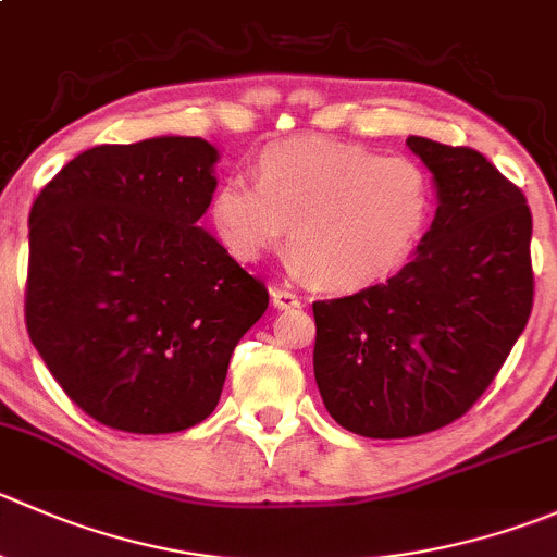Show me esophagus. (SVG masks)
Segmentation results:
<instances>
[{"mask_svg": "<svg viewBox=\"0 0 557 557\" xmlns=\"http://www.w3.org/2000/svg\"><path fill=\"white\" fill-rule=\"evenodd\" d=\"M269 294H272V305L277 307V310H294V307L301 305V299L290 288H277V285H274Z\"/></svg>", "mask_w": 557, "mask_h": 557, "instance_id": "esophagus-1", "label": "esophagus"}]
</instances>
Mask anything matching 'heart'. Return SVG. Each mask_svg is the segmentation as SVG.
Here are the masks:
<instances>
[{
    "instance_id": "1",
    "label": "heart",
    "mask_w": 557,
    "mask_h": 557,
    "mask_svg": "<svg viewBox=\"0 0 557 557\" xmlns=\"http://www.w3.org/2000/svg\"><path fill=\"white\" fill-rule=\"evenodd\" d=\"M428 214L430 187L419 165L329 138L272 144L258 160V182L231 174L212 196L214 228L231 256L258 261L290 225V267L326 290L392 277Z\"/></svg>"
}]
</instances>
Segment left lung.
Returning a JSON list of instances; mask_svg holds the SVG:
<instances>
[{
    "mask_svg": "<svg viewBox=\"0 0 557 557\" xmlns=\"http://www.w3.org/2000/svg\"><path fill=\"white\" fill-rule=\"evenodd\" d=\"M438 209L386 283L315 301V383L339 428L410 438L460 419L493 383L533 307L531 209L484 154L410 135Z\"/></svg>",
    "mask_w": 557,
    "mask_h": 557,
    "instance_id": "obj_1",
    "label": "left lung"
}]
</instances>
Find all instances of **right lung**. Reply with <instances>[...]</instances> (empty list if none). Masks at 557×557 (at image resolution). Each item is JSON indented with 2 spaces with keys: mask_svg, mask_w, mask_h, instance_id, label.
<instances>
[{
  "mask_svg": "<svg viewBox=\"0 0 557 557\" xmlns=\"http://www.w3.org/2000/svg\"><path fill=\"white\" fill-rule=\"evenodd\" d=\"M220 154L158 135L70 160L29 212L26 329L84 413L180 433L218 408L236 343L269 290L198 225Z\"/></svg>",
  "mask_w": 557,
  "mask_h": 557,
  "instance_id": "right-lung-1",
  "label": "right lung"
}]
</instances>
